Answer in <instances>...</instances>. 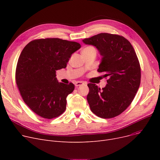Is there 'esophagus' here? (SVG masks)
I'll use <instances>...</instances> for the list:
<instances>
[{
    "label": "esophagus",
    "mask_w": 160,
    "mask_h": 160,
    "mask_svg": "<svg viewBox=\"0 0 160 160\" xmlns=\"http://www.w3.org/2000/svg\"><path fill=\"white\" fill-rule=\"evenodd\" d=\"M85 83L83 82H81V81H78V82H77L75 83V86L76 87H78V86H82V85H84Z\"/></svg>",
    "instance_id": "esophagus-1"
}]
</instances>
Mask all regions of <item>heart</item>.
Segmentation results:
<instances>
[{
  "mask_svg": "<svg viewBox=\"0 0 160 160\" xmlns=\"http://www.w3.org/2000/svg\"><path fill=\"white\" fill-rule=\"evenodd\" d=\"M83 50H95V49L93 47H86V48L83 49Z\"/></svg>",
  "mask_w": 160,
  "mask_h": 160,
  "instance_id": "1",
  "label": "heart"
}]
</instances>
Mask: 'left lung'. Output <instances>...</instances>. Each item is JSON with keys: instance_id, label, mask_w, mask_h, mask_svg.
Wrapping results in <instances>:
<instances>
[{"instance_id": "obj_1", "label": "left lung", "mask_w": 160, "mask_h": 160, "mask_svg": "<svg viewBox=\"0 0 160 160\" xmlns=\"http://www.w3.org/2000/svg\"><path fill=\"white\" fill-rule=\"evenodd\" d=\"M82 42L98 50L102 58L97 71L108 77V84L102 89L94 83L88 84L87 100L91 110L101 118H113L130 106L139 89L141 69L136 52L127 39L108 33Z\"/></svg>"}]
</instances>
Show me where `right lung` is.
<instances>
[{
  "label": "right lung",
  "mask_w": 160,
  "mask_h": 160,
  "mask_svg": "<svg viewBox=\"0 0 160 160\" xmlns=\"http://www.w3.org/2000/svg\"><path fill=\"white\" fill-rule=\"evenodd\" d=\"M77 42L59 38L33 40L22 50L15 79L24 102L45 119L62 114L73 83L58 82L56 71L65 68L72 54L80 49Z\"/></svg>",
  "instance_id": "1"
}]
</instances>
